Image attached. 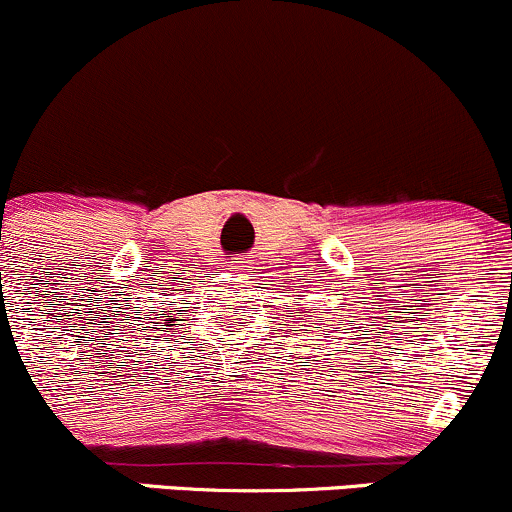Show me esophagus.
<instances>
[{"instance_id": "esophagus-1", "label": "esophagus", "mask_w": 512, "mask_h": 512, "mask_svg": "<svg viewBox=\"0 0 512 512\" xmlns=\"http://www.w3.org/2000/svg\"><path fill=\"white\" fill-rule=\"evenodd\" d=\"M234 268H236V271L241 273V276H244L246 271H251V266H249V261H246V258H236V261H234Z\"/></svg>"}]
</instances>
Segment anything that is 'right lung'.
Returning a JSON list of instances; mask_svg holds the SVG:
<instances>
[{"mask_svg":"<svg viewBox=\"0 0 512 512\" xmlns=\"http://www.w3.org/2000/svg\"><path fill=\"white\" fill-rule=\"evenodd\" d=\"M163 322H175V320H173V317H170V315H168V317H166V320H163Z\"/></svg>","mask_w":512,"mask_h":512,"instance_id":"obj_1","label":"right lung"}]
</instances>
